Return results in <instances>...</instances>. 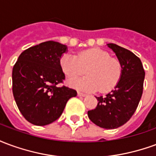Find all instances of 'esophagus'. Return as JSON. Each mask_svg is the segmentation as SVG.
I'll list each match as a JSON object with an SVG mask.
<instances>
[{"mask_svg":"<svg viewBox=\"0 0 156 156\" xmlns=\"http://www.w3.org/2000/svg\"><path fill=\"white\" fill-rule=\"evenodd\" d=\"M78 96H79V97H86L87 94H83V93H80V92H78Z\"/></svg>","mask_w":156,"mask_h":156,"instance_id":"1","label":"esophagus"}]
</instances>
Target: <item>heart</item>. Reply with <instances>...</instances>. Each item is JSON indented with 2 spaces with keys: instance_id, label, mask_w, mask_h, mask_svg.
<instances>
[{
  "instance_id": "1",
  "label": "heart",
  "mask_w": 156,
  "mask_h": 156,
  "mask_svg": "<svg viewBox=\"0 0 156 156\" xmlns=\"http://www.w3.org/2000/svg\"><path fill=\"white\" fill-rule=\"evenodd\" d=\"M60 66L65 75L70 78L83 74L86 70L87 77L68 81L69 86L83 91H110L121 76L119 61L110 58L108 52L97 48L81 51L77 58L69 53L64 54L60 59Z\"/></svg>"
}]
</instances>
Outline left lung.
Returning <instances> with one entry per match:
<instances>
[{
  "label": "left lung",
  "instance_id": "obj_1",
  "mask_svg": "<svg viewBox=\"0 0 156 156\" xmlns=\"http://www.w3.org/2000/svg\"><path fill=\"white\" fill-rule=\"evenodd\" d=\"M114 51L121 66V76L114 90L105 96L96 97L98 105L88 112L90 120L99 127L114 129L129 120L140 103L144 79L140 59L124 48L107 44Z\"/></svg>",
  "mask_w": 156,
  "mask_h": 156
}]
</instances>
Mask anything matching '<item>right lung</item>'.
<instances>
[{
    "label": "right lung",
    "mask_w": 156,
    "mask_h": 156,
    "mask_svg": "<svg viewBox=\"0 0 156 156\" xmlns=\"http://www.w3.org/2000/svg\"><path fill=\"white\" fill-rule=\"evenodd\" d=\"M68 47L48 41L22 51L12 70V92L16 105L31 124L43 126L57 120L77 92L59 88L65 75L60 59Z\"/></svg>",
    "instance_id": "obj_1"
}]
</instances>
